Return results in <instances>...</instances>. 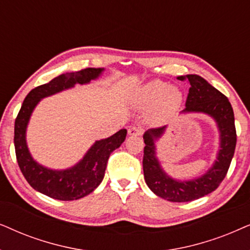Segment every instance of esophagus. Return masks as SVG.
Masks as SVG:
<instances>
[{"instance_id": "esophagus-1", "label": "esophagus", "mask_w": 250, "mask_h": 250, "mask_svg": "<svg viewBox=\"0 0 250 250\" xmlns=\"http://www.w3.org/2000/svg\"><path fill=\"white\" fill-rule=\"evenodd\" d=\"M128 135L129 136H141L142 135V129L137 127H131L128 129Z\"/></svg>"}]
</instances>
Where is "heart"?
I'll list each match as a JSON object with an SVG mask.
<instances>
[{"label": "heart", "mask_w": 250, "mask_h": 250, "mask_svg": "<svg viewBox=\"0 0 250 250\" xmlns=\"http://www.w3.org/2000/svg\"><path fill=\"white\" fill-rule=\"evenodd\" d=\"M137 108H149L148 120L153 123L167 122L179 111L183 92L178 86L169 85L161 80H152L139 86L132 98Z\"/></svg>", "instance_id": "heart-1"}]
</instances>
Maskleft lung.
Returning a JSON list of instances; mask_svg holds the SVG:
<instances>
[{
  "label": "left lung",
  "mask_w": 250,
  "mask_h": 250,
  "mask_svg": "<svg viewBox=\"0 0 250 250\" xmlns=\"http://www.w3.org/2000/svg\"><path fill=\"white\" fill-rule=\"evenodd\" d=\"M181 81L189 83L186 107L181 114H205L214 120L219 134V147L211 167L205 174L192 179H176L169 176L162 168L156 156V144L167 130L162 128L148 129L143 135L144 138V158L143 170L149 189L158 197L171 202H188L205 197L215 191L226 176L233 158L237 134H235L234 114L229 99L197 74L178 76Z\"/></svg>",
  "instance_id": "obj_1"
}]
</instances>
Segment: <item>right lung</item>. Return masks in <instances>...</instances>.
Instances as JSON below:
<instances>
[{"mask_svg":"<svg viewBox=\"0 0 250 250\" xmlns=\"http://www.w3.org/2000/svg\"><path fill=\"white\" fill-rule=\"evenodd\" d=\"M104 68H85L61 74L36 86L26 96L15 122V148L19 168L28 184L42 194L62 201L78 200L98 188L105 175L111 153L125 142L127 130L121 129L107 138L96 141L83 158L72 167L51 169L40 165L29 152L26 132L34 109L43 98L97 80Z\"/></svg>","mask_w":250,"mask_h":250,"instance_id":"obj_1","label":"right lung"}]
</instances>
